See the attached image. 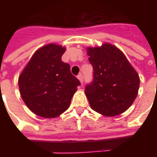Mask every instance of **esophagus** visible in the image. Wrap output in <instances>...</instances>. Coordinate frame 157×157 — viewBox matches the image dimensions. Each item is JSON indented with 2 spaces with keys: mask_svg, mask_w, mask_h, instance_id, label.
I'll use <instances>...</instances> for the list:
<instances>
[{
  "mask_svg": "<svg viewBox=\"0 0 157 157\" xmlns=\"http://www.w3.org/2000/svg\"><path fill=\"white\" fill-rule=\"evenodd\" d=\"M77 78H78L80 82L82 84V83H83V75H82V74H80V75H78V76H77Z\"/></svg>",
  "mask_w": 157,
  "mask_h": 157,
  "instance_id": "34e87169",
  "label": "esophagus"
}]
</instances>
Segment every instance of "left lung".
<instances>
[{
	"label": "left lung",
	"mask_w": 157,
	"mask_h": 157,
	"mask_svg": "<svg viewBox=\"0 0 157 157\" xmlns=\"http://www.w3.org/2000/svg\"><path fill=\"white\" fill-rule=\"evenodd\" d=\"M93 80L85 93L94 111L113 117L125 112L137 97L140 77L124 53L114 45L87 48Z\"/></svg>",
	"instance_id": "8db88e82"
}]
</instances>
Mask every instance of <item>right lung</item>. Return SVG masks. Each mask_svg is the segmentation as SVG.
I'll return each mask as SVG.
<instances>
[{
  "label": "right lung",
  "instance_id": "right-lung-1",
  "mask_svg": "<svg viewBox=\"0 0 157 157\" xmlns=\"http://www.w3.org/2000/svg\"><path fill=\"white\" fill-rule=\"evenodd\" d=\"M65 48L49 44L33 54L21 75L18 86L23 102L33 113L43 118H55L70 107L81 85L61 60Z\"/></svg>",
  "mask_w": 157,
  "mask_h": 157
}]
</instances>
